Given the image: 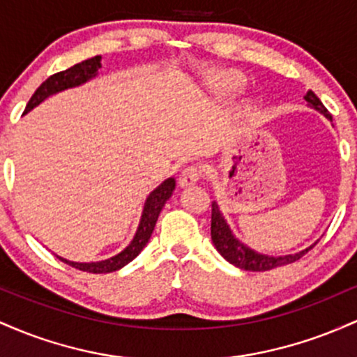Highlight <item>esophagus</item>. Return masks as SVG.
Returning a JSON list of instances; mask_svg holds the SVG:
<instances>
[{"instance_id":"1","label":"esophagus","mask_w":357,"mask_h":357,"mask_svg":"<svg viewBox=\"0 0 357 357\" xmlns=\"http://www.w3.org/2000/svg\"><path fill=\"white\" fill-rule=\"evenodd\" d=\"M199 178H202V167L190 166V167H184L181 171L178 181H179V186L186 188V186H191V184H195Z\"/></svg>"}]
</instances>
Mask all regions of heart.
<instances>
[{
    "mask_svg": "<svg viewBox=\"0 0 357 357\" xmlns=\"http://www.w3.org/2000/svg\"><path fill=\"white\" fill-rule=\"evenodd\" d=\"M241 84H243V80H241V77L235 75V73H227V75H221L215 82L216 89L221 90V92H231V90L240 89Z\"/></svg>",
    "mask_w": 357,
    "mask_h": 357,
    "instance_id": "heart-1",
    "label": "heart"
}]
</instances>
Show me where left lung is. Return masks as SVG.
Masks as SVG:
<instances>
[{"instance_id":"1","label":"left lung","mask_w":357,"mask_h":357,"mask_svg":"<svg viewBox=\"0 0 357 357\" xmlns=\"http://www.w3.org/2000/svg\"><path fill=\"white\" fill-rule=\"evenodd\" d=\"M304 99L307 100L310 109L317 110V112H321L324 117L333 121L331 114L327 112V109L324 107V104L319 100V97L315 96L312 90H309V92L305 93ZM211 240L215 248L218 250L220 255L223 257L225 260L230 261L231 265H235V267H238L241 270H248V272H267V270L282 267V265L294 264V261L304 257L305 253L317 243V241H315L314 245L302 250V252L290 253V255H265V253H258L253 248L241 243V241L233 235L230 225L227 223V220H225L223 213H221L216 202L211 203Z\"/></svg>"}]
</instances>
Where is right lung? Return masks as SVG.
Segmentation results:
<instances>
[{
	"instance_id": "obj_1",
	"label": "right lung",
	"mask_w": 357,
	"mask_h": 357,
	"mask_svg": "<svg viewBox=\"0 0 357 357\" xmlns=\"http://www.w3.org/2000/svg\"><path fill=\"white\" fill-rule=\"evenodd\" d=\"M100 60H102L100 55L92 56V59L80 61V63L73 65V67L67 68V70L55 73V75L48 77V79L35 90V93L31 96L30 102L26 104L24 114H28L31 109H35L36 105H40L45 99L55 96V93L63 92V90L67 89L80 87V85L87 84L89 80L96 79V77L99 75V68L102 67ZM174 188H176V179L167 178L159 184L155 190L149 192V196L146 198L144 208H142V215H141V220H139L136 235H134V238L130 240V243L127 245L121 253H117V255L110 257L107 260L90 261V264L70 261L67 260V258H61L59 255H56V258H60L61 261H65V264L70 265L73 268H79L82 272H89V273H110V272H116L119 268H122L124 265L129 264V261H132L134 258L142 252V248L146 247V243L149 241L151 235H153V230L155 227V221H158L159 213H161L162 206H165L167 199L171 198Z\"/></svg>"
}]
</instances>
